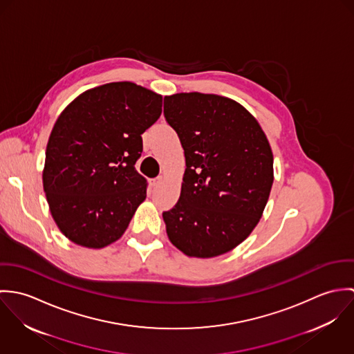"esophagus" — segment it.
Returning a JSON list of instances; mask_svg holds the SVG:
<instances>
[{
	"label": "esophagus",
	"instance_id": "obj_1",
	"mask_svg": "<svg viewBox=\"0 0 354 354\" xmlns=\"http://www.w3.org/2000/svg\"><path fill=\"white\" fill-rule=\"evenodd\" d=\"M162 181H163V177H162V176H159L158 178L152 180V187H159V185L162 184Z\"/></svg>",
	"mask_w": 354,
	"mask_h": 354
}]
</instances>
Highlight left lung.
I'll list each match as a JSON object with an SVG mask.
<instances>
[{
  "instance_id": "left-lung-1",
  "label": "left lung",
  "mask_w": 354,
  "mask_h": 354,
  "mask_svg": "<svg viewBox=\"0 0 354 354\" xmlns=\"http://www.w3.org/2000/svg\"><path fill=\"white\" fill-rule=\"evenodd\" d=\"M163 114L187 163L180 199L163 212L167 237L191 257L229 252L252 233L268 201V139L243 104L215 94L165 97Z\"/></svg>"
}]
</instances>
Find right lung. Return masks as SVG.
<instances>
[{"label":"right lung","instance_id":"add662e5","mask_svg":"<svg viewBox=\"0 0 354 354\" xmlns=\"http://www.w3.org/2000/svg\"><path fill=\"white\" fill-rule=\"evenodd\" d=\"M162 113V95L131 82L82 93L58 115L42 173L51 216L72 243L100 250L117 241L147 196L135 169L142 133Z\"/></svg>","mask_w":354,"mask_h":354}]
</instances>
